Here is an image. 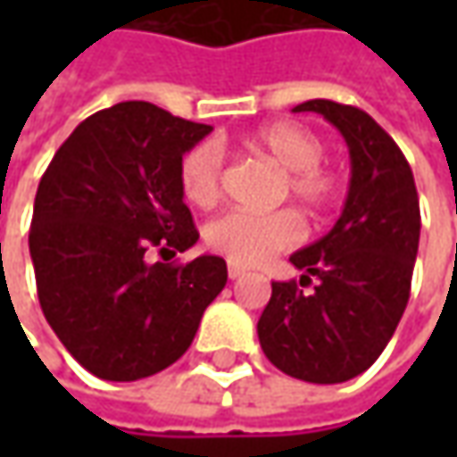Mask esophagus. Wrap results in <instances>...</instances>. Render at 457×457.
<instances>
[{
	"instance_id": "34e87169",
	"label": "esophagus",
	"mask_w": 457,
	"mask_h": 457,
	"mask_svg": "<svg viewBox=\"0 0 457 457\" xmlns=\"http://www.w3.org/2000/svg\"><path fill=\"white\" fill-rule=\"evenodd\" d=\"M241 274H244L241 267H237V264H228V277H231V279H238Z\"/></svg>"
}]
</instances>
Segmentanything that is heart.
Wrapping results in <instances>:
<instances>
[{"label": "heart", "mask_w": 457, "mask_h": 457, "mask_svg": "<svg viewBox=\"0 0 457 457\" xmlns=\"http://www.w3.org/2000/svg\"><path fill=\"white\" fill-rule=\"evenodd\" d=\"M252 147L279 170L290 195L307 211H323L338 198L341 180L325 167L323 142L305 127L272 124L252 137ZM223 180V154L216 142H201L180 160V190L185 201L208 208L219 201ZM303 220L295 211H226L205 226V244L237 267H254L277 252L292 249L303 238Z\"/></svg>", "instance_id": "b5f03b06"}]
</instances>
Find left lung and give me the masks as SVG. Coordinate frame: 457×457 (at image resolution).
Returning a JSON list of instances; mask_svg holds the SVG:
<instances>
[{"label":"left lung","mask_w":457,"mask_h":457,"mask_svg":"<svg viewBox=\"0 0 457 457\" xmlns=\"http://www.w3.org/2000/svg\"><path fill=\"white\" fill-rule=\"evenodd\" d=\"M292 112L323 114L343 134L351 185L336 226L295 252L316 279L307 295L292 282H272L256 333L264 356L287 377L341 384L381 356L410 300L420 246V198L412 167L396 142L356 106L312 98Z\"/></svg>","instance_id":"left-lung-1"}]
</instances>
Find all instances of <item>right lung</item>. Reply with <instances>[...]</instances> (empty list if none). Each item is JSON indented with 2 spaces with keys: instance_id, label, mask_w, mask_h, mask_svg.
I'll return each mask as SVG.
<instances>
[{
  "instance_id": "1",
  "label": "right lung",
  "mask_w": 457,
  "mask_h": 457,
  "mask_svg": "<svg viewBox=\"0 0 457 457\" xmlns=\"http://www.w3.org/2000/svg\"><path fill=\"white\" fill-rule=\"evenodd\" d=\"M213 127L147 101L80 121L37 185L29 256L45 320L68 353L106 381L167 369L226 287V262H150L198 241L180 160Z\"/></svg>"
}]
</instances>
